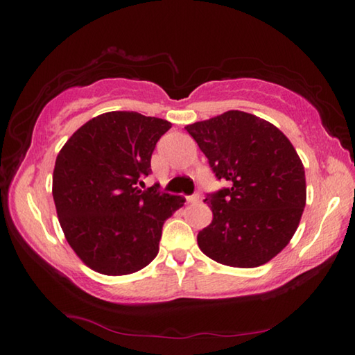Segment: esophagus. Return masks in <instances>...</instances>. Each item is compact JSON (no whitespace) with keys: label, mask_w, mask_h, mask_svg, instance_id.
Instances as JSON below:
<instances>
[{"label":"esophagus","mask_w":355,"mask_h":355,"mask_svg":"<svg viewBox=\"0 0 355 355\" xmlns=\"http://www.w3.org/2000/svg\"><path fill=\"white\" fill-rule=\"evenodd\" d=\"M186 200H188V203H200L202 197H200V194H192V196L186 197Z\"/></svg>","instance_id":"34e87169"}]
</instances>
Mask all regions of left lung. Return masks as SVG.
I'll return each instance as SVG.
<instances>
[{"mask_svg":"<svg viewBox=\"0 0 355 355\" xmlns=\"http://www.w3.org/2000/svg\"><path fill=\"white\" fill-rule=\"evenodd\" d=\"M227 186L205 197L213 220L197 235L203 254L235 268L268 263L290 243L305 207V172L282 131L228 111L184 127Z\"/></svg>","mask_w":355,"mask_h":355,"instance_id":"obj_1","label":"left lung"}]
</instances>
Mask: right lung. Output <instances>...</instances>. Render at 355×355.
Instances as JSON below:
<instances>
[{
  "label": "right lung",
  "mask_w": 355,
  "mask_h": 355,
  "mask_svg": "<svg viewBox=\"0 0 355 355\" xmlns=\"http://www.w3.org/2000/svg\"><path fill=\"white\" fill-rule=\"evenodd\" d=\"M171 122L135 111L101 114L65 142L53 172V199L70 248L100 274L125 275L158 255L163 224L184 199L152 173L156 142Z\"/></svg>",
  "instance_id": "add662e5"
}]
</instances>
